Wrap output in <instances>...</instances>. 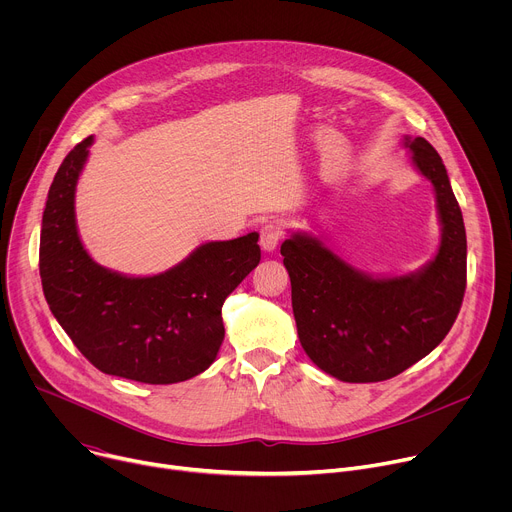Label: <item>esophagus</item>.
<instances>
[{
    "instance_id": "esophagus-1",
    "label": "esophagus",
    "mask_w": 512,
    "mask_h": 512,
    "mask_svg": "<svg viewBox=\"0 0 512 512\" xmlns=\"http://www.w3.org/2000/svg\"><path fill=\"white\" fill-rule=\"evenodd\" d=\"M281 237H283V225H281V223H277V221L265 223V225L261 227V231H259L261 249L267 251V253L275 251L277 245H279V241H281Z\"/></svg>"
}]
</instances>
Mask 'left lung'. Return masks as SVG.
Returning a JSON list of instances; mask_svg holds the SVG:
<instances>
[{
    "instance_id": "left-lung-1",
    "label": "left lung",
    "mask_w": 512,
    "mask_h": 512,
    "mask_svg": "<svg viewBox=\"0 0 512 512\" xmlns=\"http://www.w3.org/2000/svg\"><path fill=\"white\" fill-rule=\"evenodd\" d=\"M413 164L435 192L442 243L421 269L373 277L320 239L294 233L281 245L302 348L344 383L397 377L427 356L454 326L466 291V229L446 166L423 137H407Z\"/></svg>"
}]
</instances>
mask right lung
Returning a JSON list of instances; mask_svg holds the SVG:
<instances>
[{"label":"right lung","instance_id":"1","mask_svg":"<svg viewBox=\"0 0 512 512\" xmlns=\"http://www.w3.org/2000/svg\"><path fill=\"white\" fill-rule=\"evenodd\" d=\"M93 135L60 164L42 216L40 277L50 312L83 356L105 375L148 385L192 379L214 362L225 338L223 304L257 267L259 233L212 241L152 277L101 267L85 251L75 192Z\"/></svg>","mask_w":512,"mask_h":512}]
</instances>
